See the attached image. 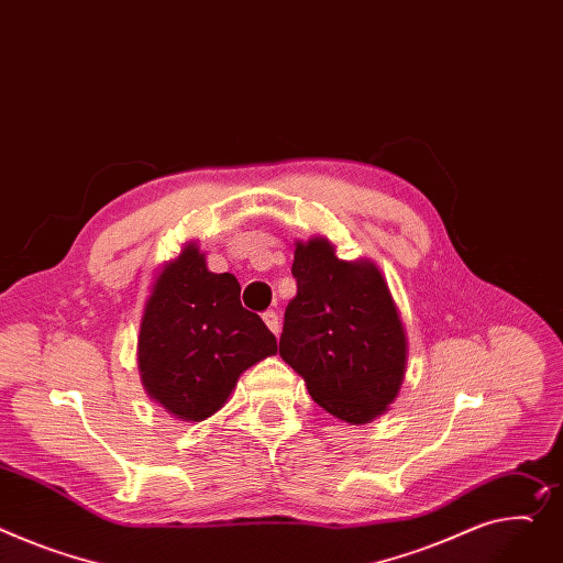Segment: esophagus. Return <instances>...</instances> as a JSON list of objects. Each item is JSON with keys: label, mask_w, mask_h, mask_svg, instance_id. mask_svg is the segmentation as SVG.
<instances>
[{"label": "esophagus", "mask_w": 563, "mask_h": 563, "mask_svg": "<svg viewBox=\"0 0 563 563\" xmlns=\"http://www.w3.org/2000/svg\"><path fill=\"white\" fill-rule=\"evenodd\" d=\"M262 319H265L267 328H269L274 334H278V330H280V319H278V314H276L274 310H267L265 314H262Z\"/></svg>", "instance_id": "1"}]
</instances>
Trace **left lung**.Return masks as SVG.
I'll return each instance as SVG.
<instances>
[{
    "mask_svg": "<svg viewBox=\"0 0 563 563\" xmlns=\"http://www.w3.org/2000/svg\"><path fill=\"white\" fill-rule=\"evenodd\" d=\"M296 296L280 357L332 417L368 423L396 398L407 364L405 328L373 262H344L328 240L296 244Z\"/></svg>",
    "mask_w": 563,
    "mask_h": 563,
    "instance_id": "obj_1",
    "label": "left lung"
}]
</instances>
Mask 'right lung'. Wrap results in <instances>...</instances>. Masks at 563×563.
<instances>
[{"instance_id": "1", "label": "right lung", "mask_w": 563, "mask_h": 563, "mask_svg": "<svg viewBox=\"0 0 563 563\" xmlns=\"http://www.w3.org/2000/svg\"><path fill=\"white\" fill-rule=\"evenodd\" d=\"M233 274H212L195 244L169 262L148 296L137 336L146 394L183 421L227 402L242 373L278 351L274 332L242 308Z\"/></svg>"}]
</instances>
